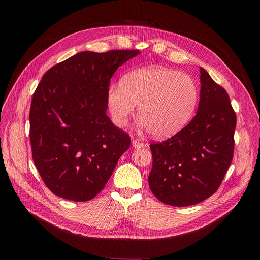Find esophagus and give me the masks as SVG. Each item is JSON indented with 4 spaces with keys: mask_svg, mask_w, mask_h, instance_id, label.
Masks as SVG:
<instances>
[{
    "mask_svg": "<svg viewBox=\"0 0 260 260\" xmlns=\"http://www.w3.org/2000/svg\"><path fill=\"white\" fill-rule=\"evenodd\" d=\"M132 144H133V146H134L135 148H140V147H143V146H144V143L141 142V141H139V140H137V139H134V140L132 141Z\"/></svg>",
    "mask_w": 260,
    "mask_h": 260,
    "instance_id": "1",
    "label": "esophagus"
}]
</instances>
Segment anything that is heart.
<instances>
[{"label": "heart", "mask_w": 260, "mask_h": 260, "mask_svg": "<svg viewBox=\"0 0 260 260\" xmlns=\"http://www.w3.org/2000/svg\"><path fill=\"white\" fill-rule=\"evenodd\" d=\"M198 102V87L187 75L173 68L149 66L109 86L107 105L114 122L124 126L138 105L140 126L152 137L166 139L182 129Z\"/></svg>", "instance_id": "1"}]
</instances>
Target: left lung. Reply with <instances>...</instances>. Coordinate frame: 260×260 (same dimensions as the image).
Here are the masks:
<instances>
[{
    "instance_id": "1",
    "label": "left lung",
    "mask_w": 260,
    "mask_h": 260,
    "mask_svg": "<svg viewBox=\"0 0 260 260\" xmlns=\"http://www.w3.org/2000/svg\"><path fill=\"white\" fill-rule=\"evenodd\" d=\"M200 99L188 124L170 139L149 145L148 184L163 203L188 207L212 196L233 159L236 115L229 94L200 67Z\"/></svg>"
}]
</instances>
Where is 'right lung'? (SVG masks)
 Returning <instances> with one entry per match:
<instances>
[{
  "label": "right lung",
  "mask_w": 260,
  "mask_h": 260,
  "mask_svg": "<svg viewBox=\"0 0 260 260\" xmlns=\"http://www.w3.org/2000/svg\"><path fill=\"white\" fill-rule=\"evenodd\" d=\"M139 50L82 51L52 66L31 101L30 143L51 192L73 201L97 196L129 145L106 115L111 78Z\"/></svg>",
  "instance_id": "obj_1"
}]
</instances>
